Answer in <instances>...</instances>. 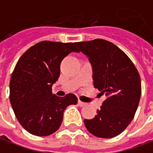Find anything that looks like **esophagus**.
<instances>
[{"instance_id":"obj_1","label":"esophagus","mask_w":153,"mask_h":153,"mask_svg":"<svg viewBox=\"0 0 153 153\" xmlns=\"http://www.w3.org/2000/svg\"><path fill=\"white\" fill-rule=\"evenodd\" d=\"M78 104H79V106H80V107H84L86 105V103H85V102H82V101H80V100H79V101H78Z\"/></svg>"}]
</instances>
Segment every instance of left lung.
<instances>
[{"instance_id":"left-lung-1","label":"left lung","mask_w":153,"mask_h":153,"mask_svg":"<svg viewBox=\"0 0 153 153\" xmlns=\"http://www.w3.org/2000/svg\"><path fill=\"white\" fill-rule=\"evenodd\" d=\"M92 65L94 86L105 94L98 114L84 119L88 131L102 138L119 135L131 123L140 101L139 74L124 52L105 39L75 43Z\"/></svg>"}]
</instances>
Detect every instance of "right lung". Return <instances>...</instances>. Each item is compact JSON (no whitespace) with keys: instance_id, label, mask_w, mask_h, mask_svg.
<instances>
[{"instance_id":"add662e5","label":"right lung","mask_w":153,"mask_h":153,"mask_svg":"<svg viewBox=\"0 0 153 153\" xmlns=\"http://www.w3.org/2000/svg\"><path fill=\"white\" fill-rule=\"evenodd\" d=\"M71 52H79L75 43L41 41L25 51L15 67L10 101L17 120L33 135L56 132L66 108L78 102L73 94L58 97L51 91L60 74L61 61Z\"/></svg>"}]
</instances>
